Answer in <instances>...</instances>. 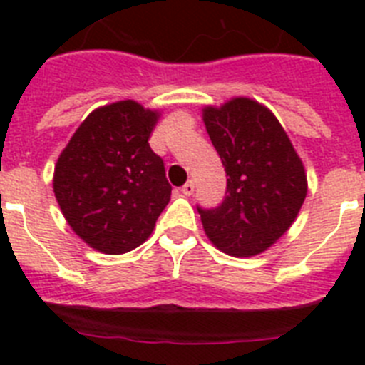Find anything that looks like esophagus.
<instances>
[{
    "label": "esophagus",
    "instance_id": "34e87169",
    "mask_svg": "<svg viewBox=\"0 0 365 365\" xmlns=\"http://www.w3.org/2000/svg\"><path fill=\"white\" fill-rule=\"evenodd\" d=\"M180 192L185 193V195H193V192H195V185H193V180H188V182H186L185 186H182V188H180Z\"/></svg>",
    "mask_w": 365,
    "mask_h": 365
}]
</instances>
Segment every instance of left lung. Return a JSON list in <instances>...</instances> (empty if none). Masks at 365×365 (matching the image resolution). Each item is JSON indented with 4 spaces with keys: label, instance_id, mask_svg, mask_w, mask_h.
Returning a JSON list of instances; mask_svg holds the SVG:
<instances>
[{
    "label": "left lung",
    "instance_id": "1",
    "mask_svg": "<svg viewBox=\"0 0 365 365\" xmlns=\"http://www.w3.org/2000/svg\"><path fill=\"white\" fill-rule=\"evenodd\" d=\"M206 131L227 172L225 199L201 208L212 243L235 257L263 252L298 215L305 195V170L272 113L250 98L205 109Z\"/></svg>",
    "mask_w": 365,
    "mask_h": 365
}]
</instances>
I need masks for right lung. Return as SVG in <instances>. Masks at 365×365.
I'll list each match as a JSON object with an SVG mask.
<instances>
[{"label":"right lung","instance_id":"1","mask_svg":"<svg viewBox=\"0 0 365 365\" xmlns=\"http://www.w3.org/2000/svg\"><path fill=\"white\" fill-rule=\"evenodd\" d=\"M157 113L133 100L104 106L80 124L54 168V195L89 247L130 252L148 240L172 195L150 148Z\"/></svg>","mask_w":365,"mask_h":365}]
</instances>
